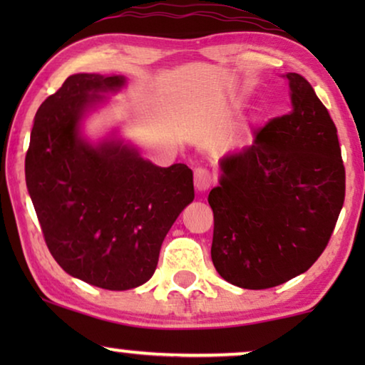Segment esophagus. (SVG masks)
<instances>
[{"mask_svg": "<svg viewBox=\"0 0 365 365\" xmlns=\"http://www.w3.org/2000/svg\"><path fill=\"white\" fill-rule=\"evenodd\" d=\"M212 184V173L207 168H197L194 171V186L197 191H207Z\"/></svg>", "mask_w": 365, "mask_h": 365, "instance_id": "obj_1", "label": "esophagus"}]
</instances>
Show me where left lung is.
Wrapping results in <instances>:
<instances>
[{
    "instance_id": "left-lung-1",
    "label": "left lung",
    "mask_w": 365,
    "mask_h": 365,
    "mask_svg": "<svg viewBox=\"0 0 365 365\" xmlns=\"http://www.w3.org/2000/svg\"><path fill=\"white\" fill-rule=\"evenodd\" d=\"M286 78L291 111L222 159L207 197L212 264L244 289L276 287L306 272L327 247L346 197L336 124L306 78Z\"/></svg>"
}]
</instances>
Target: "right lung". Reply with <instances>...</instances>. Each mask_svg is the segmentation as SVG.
Segmentation results:
<instances>
[{"label":"right lung","mask_w":365,"mask_h":365,"mask_svg":"<svg viewBox=\"0 0 365 365\" xmlns=\"http://www.w3.org/2000/svg\"><path fill=\"white\" fill-rule=\"evenodd\" d=\"M123 76L73 74L39 106L24 159L46 246L69 276L109 291L144 284L179 214L194 199L186 164L158 168L121 143L93 148L78 123Z\"/></svg>","instance_id":"add662e5"}]
</instances>
